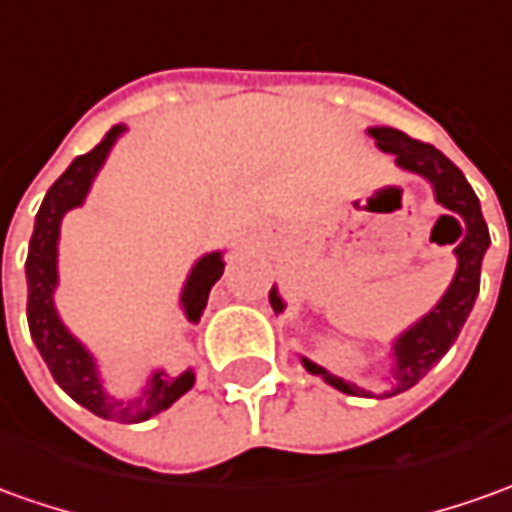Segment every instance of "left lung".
Returning <instances> with one entry per match:
<instances>
[{"mask_svg": "<svg viewBox=\"0 0 512 512\" xmlns=\"http://www.w3.org/2000/svg\"><path fill=\"white\" fill-rule=\"evenodd\" d=\"M367 134L375 139V145L384 154L395 156V165L409 173L423 176L434 190L437 204H443L451 218H457L462 227V241L457 243L454 255H457V274L448 285V291L440 297V302L431 308L429 314L420 322H415L409 330H403L401 336L392 344V378L395 384L387 392H381L378 398H392L398 392H406L415 387L423 375L429 373L431 367L446 356L448 347L457 342L465 319L474 308L476 294H479V271H482V257L488 252L490 235L488 224L479 210V198H476L474 187L462 176V170L440 154L429 142L406 137L398 128H387V125H375L367 128ZM269 302L274 314H283L285 302L277 294V288L269 291ZM305 370L311 375H322L325 384L336 387L344 395H356V398H375V392L358 387L353 381H344L339 375L328 373L325 367L314 364L311 358H302Z\"/></svg>", "mask_w": 512, "mask_h": 512, "instance_id": "1", "label": "left lung"}]
</instances>
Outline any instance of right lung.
<instances>
[{
	"label": "right lung",
	"instance_id": "obj_1",
	"mask_svg": "<svg viewBox=\"0 0 512 512\" xmlns=\"http://www.w3.org/2000/svg\"><path fill=\"white\" fill-rule=\"evenodd\" d=\"M125 125H114L106 137L97 142L89 154L78 156L69 168L58 176V182L47 190L36 215V227L30 238V252H27V325L30 336L36 342L38 353L47 361L55 384L64 389L75 403L86 406L92 415L103 420H117V423H142L151 420L159 412H165L170 403H176L187 389L196 384L193 370H184L176 378H168L165 370H156L151 381L142 387L137 398L120 401L106 392L100 373H97L95 356L83 347L55 311V285H58V235H61V221L69 210L81 207L83 198L89 196V187L95 182L97 170L103 168L106 156L120 139ZM224 274V257L221 252L198 257L196 266L187 274V283L182 288V311L190 322H198L210 288Z\"/></svg>",
	"mask_w": 512,
	"mask_h": 512
}]
</instances>
